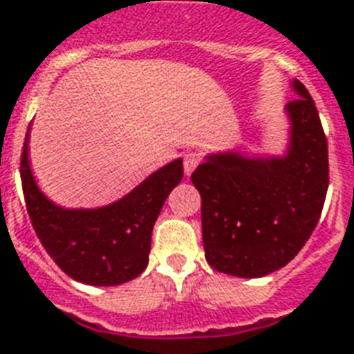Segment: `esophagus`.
I'll list each match as a JSON object with an SVG mask.
<instances>
[{
    "label": "esophagus",
    "mask_w": 354,
    "mask_h": 354,
    "mask_svg": "<svg viewBox=\"0 0 354 354\" xmlns=\"http://www.w3.org/2000/svg\"><path fill=\"white\" fill-rule=\"evenodd\" d=\"M199 164V155L198 153H187L185 155V162H183V167H185V174L190 175L198 167Z\"/></svg>",
    "instance_id": "obj_1"
}]
</instances>
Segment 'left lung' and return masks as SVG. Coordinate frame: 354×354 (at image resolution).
I'll use <instances>...</instances> for the list:
<instances>
[{"mask_svg": "<svg viewBox=\"0 0 354 354\" xmlns=\"http://www.w3.org/2000/svg\"><path fill=\"white\" fill-rule=\"evenodd\" d=\"M286 104L281 155L225 149L207 153L192 174L201 196L205 259L237 278L286 267L319 222L328 188V145L317 108L299 80Z\"/></svg>", "mask_w": 354, "mask_h": 354, "instance_id": "8db88e82", "label": "left lung"}]
</instances>
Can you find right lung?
Returning <instances> with one entry per match:
<instances>
[{"mask_svg": "<svg viewBox=\"0 0 354 354\" xmlns=\"http://www.w3.org/2000/svg\"><path fill=\"white\" fill-rule=\"evenodd\" d=\"M29 124L24 142L22 188L29 218L57 267L87 286H119L145 270L151 235L164 201L183 179V158H175L113 203L68 209L42 192L29 164Z\"/></svg>", "mask_w": 354, "mask_h": 354, "instance_id": "right-lung-1", "label": "right lung"}]
</instances>
